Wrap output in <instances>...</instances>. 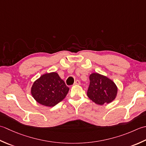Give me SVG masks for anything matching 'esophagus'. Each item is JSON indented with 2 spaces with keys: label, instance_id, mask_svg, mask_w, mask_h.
<instances>
[{
  "label": "esophagus",
  "instance_id": "1",
  "mask_svg": "<svg viewBox=\"0 0 146 146\" xmlns=\"http://www.w3.org/2000/svg\"><path fill=\"white\" fill-rule=\"evenodd\" d=\"M80 84H81V82H80L79 80H76V81L74 82V85H79Z\"/></svg>",
  "mask_w": 146,
  "mask_h": 146
}]
</instances>
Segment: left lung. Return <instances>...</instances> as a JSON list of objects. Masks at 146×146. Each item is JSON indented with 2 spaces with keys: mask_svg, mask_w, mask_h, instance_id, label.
<instances>
[{
  "mask_svg": "<svg viewBox=\"0 0 146 146\" xmlns=\"http://www.w3.org/2000/svg\"><path fill=\"white\" fill-rule=\"evenodd\" d=\"M90 80L87 95L93 102L102 105L115 100L117 93V87L114 82L98 73L91 74Z\"/></svg>",
  "mask_w": 146,
  "mask_h": 146,
  "instance_id": "1",
  "label": "left lung"
}]
</instances>
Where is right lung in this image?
I'll use <instances>...</instances> for the list:
<instances>
[{
  "instance_id": "obj_1",
  "label": "right lung",
  "mask_w": 146,
  "mask_h": 146,
  "mask_svg": "<svg viewBox=\"0 0 146 146\" xmlns=\"http://www.w3.org/2000/svg\"><path fill=\"white\" fill-rule=\"evenodd\" d=\"M69 88L56 72L45 74L32 86L31 94L38 103L54 106L66 96Z\"/></svg>"
}]
</instances>
